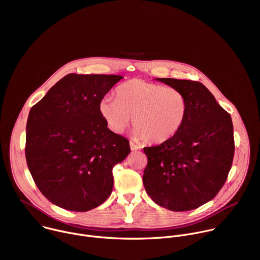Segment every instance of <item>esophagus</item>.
<instances>
[{
	"mask_svg": "<svg viewBox=\"0 0 260 260\" xmlns=\"http://www.w3.org/2000/svg\"><path fill=\"white\" fill-rule=\"evenodd\" d=\"M129 146H131V149H132L133 151H134V150H139L140 148H141L139 145L135 144V143H134V142H132V141L129 142Z\"/></svg>",
	"mask_w": 260,
	"mask_h": 260,
	"instance_id": "34e87169",
	"label": "esophagus"
}]
</instances>
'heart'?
I'll return each mask as SVG.
<instances>
[{
    "label": "heart",
    "mask_w": 260,
    "mask_h": 260,
    "mask_svg": "<svg viewBox=\"0 0 260 260\" xmlns=\"http://www.w3.org/2000/svg\"><path fill=\"white\" fill-rule=\"evenodd\" d=\"M99 111L113 133L122 134L134 116L135 136L148 144H161L183 126L188 101L175 87L132 79L117 87L116 99L105 96Z\"/></svg>",
    "instance_id": "1"
}]
</instances>
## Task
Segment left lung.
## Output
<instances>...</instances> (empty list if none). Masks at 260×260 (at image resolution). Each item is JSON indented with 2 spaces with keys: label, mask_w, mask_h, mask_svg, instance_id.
Returning a JSON list of instances; mask_svg holds the SVG:
<instances>
[{
  "label": "left lung",
  "mask_w": 260,
  "mask_h": 260,
  "mask_svg": "<svg viewBox=\"0 0 260 260\" xmlns=\"http://www.w3.org/2000/svg\"><path fill=\"white\" fill-rule=\"evenodd\" d=\"M157 80L186 95L188 114L172 139L143 149L144 187L160 207L190 211L214 199L228 179L235 154L232 117L201 82Z\"/></svg>",
  "instance_id": "1"
}]
</instances>
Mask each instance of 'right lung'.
Returning a JSON list of instances; mask_svg holds the SVG:
<instances>
[{"label": "right lung", "mask_w": 260, "mask_h": 260, "mask_svg": "<svg viewBox=\"0 0 260 260\" xmlns=\"http://www.w3.org/2000/svg\"><path fill=\"white\" fill-rule=\"evenodd\" d=\"M122 78L68 74L31 107L26 164L37 187L52 204L86 212L112 192V170L131 152L129 141L107 127L99 105Z\"/></svg>", "instance_id": "obj_1"}]
</instances>
